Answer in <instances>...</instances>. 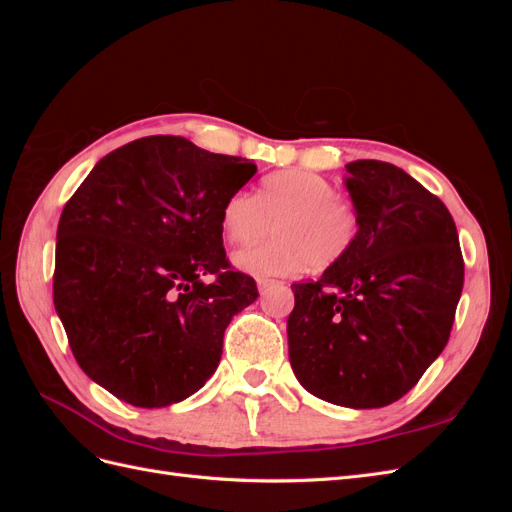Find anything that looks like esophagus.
I'll use <instances>...</instances> for the list:
<instances>
[{
    "label": "esophagus",
    "mask_w": 512,
    "mask_h": 512,
    "mask_svg": "<svg viewBox=\"0 0 512 512\" xmlns=\"http://www.w3.org/2000/svg\"><path fill=\"white\" fill-rule=\"evenodd\" d=\"M273 286H284V282L265 280V277H262V280H258V290H260V292H265V290H269V288H273Z\"/></svg>",
    "instance_id": "esophagus-1"
}]
</instances>
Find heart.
<instances>
[{
  "label": "heart",
  "instance_id": "obj_1",
  "mask_svg": "<svg viewBox=\"0 0 512 512\" xmlns=\"http://www.w3.org/2000/svg\"><path fill=\"white\" fill-rule=\"evenodd\" d=\"M222 232L232 245H250L275 230L273 241L243 247L232 262L258 277H286L305 267L327 269L356 243L361 218L331 179L309 170H282L258 185L256 196L232 194L222 207Z\"/></svg>",
  "mask_w": 512,
  "mask_h": 512
}]
</instances>
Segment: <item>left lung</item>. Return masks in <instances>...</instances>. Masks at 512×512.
Masks as SVG:
<instances>
[{
	"label": "left lung",
	"mask_w": 512,
	"mask_h": 512,
	"mask_svg": "<svg viewBox=\"0 0 512 512\" xmlns=\"http://www.w3.org/2000/svg\"><path fill=\"white\" fill-rule=\"evenodd\" d=\"M346 170L359 237L320 280L292 284L288 356L305 391L365 410L404 397L444 350L463 258L453 215L406 170L380 160Z\"/></svg>",
	"instance_id": "obj_1"
}]
</instances>
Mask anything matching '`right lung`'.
Segmentation results:
<instances>
[{
    "instance_id": "obj_1",
    "label": "right lung",
    "mask_w": 512,
    "mask_h": 512,
    "mask_svg": "<svg viewBox=\"0 0 512 512\" xmlns=\"http://www.w3.org/2000/svg\"><path fill=\"white\" fill-rule=\"evenodd\" d=\"M254 173L188 138L147 136L104 156L61 211L55 312L76 363L117 399L164 408L218 369L232 316L258 297L230 271L220 224Z\"/></svg>"
}]
</instances>
